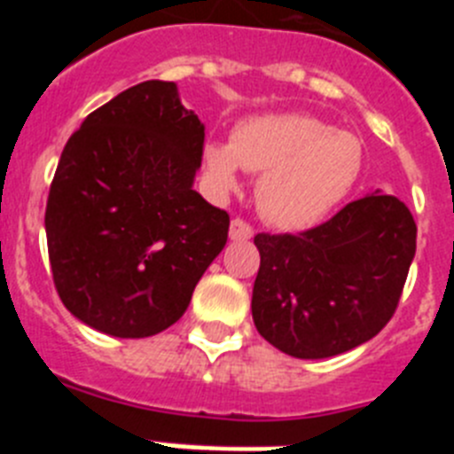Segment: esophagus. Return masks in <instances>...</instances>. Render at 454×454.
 Returning <instances> with one entry per match:
<instances>
[{"mask_svg":"<svg viewBox=\"0 0 454 454\" xmlns=\"http://www.w3.org/2000/svg\"><path fill=\"white\" fill-rule=\"evenodd\" d=\"M252 234H254V231H252V227L246 223V220H240V218L231 220V224H230V239L231 240H247V239H252Z\"/></svg>","mask_w":454,"mask_h":454,"instance_id":"esophagus-1","label":"esophagus"}]
</instances>
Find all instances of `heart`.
Segmentation results:
<instances>
[{
  "label": "heart",
  "instance_id": "b5f03b06",
  "mask_svg": "<svg viewBox=\"0 0 454 454\" xmlns=\"http://www.w3.org/2000/svg\"><path fill=\"white\" fill-rule=\"evenodd\" d=\"M204 172L215 191L239 188L240 168L262 172L256 202L279 230H309L323 223L362 177L359 136L332 129L325 120L298 111L250 115L231 140H208Z\"/></svg>",
  "mask_w": 454,
  "mask_h": 454
}]
</instances>
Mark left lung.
Masks as SVG:
<instances>
[{"label": "left lung", "instance_id": "8db88e82", "mask_svg": "<svg viewBox=\"0 0 454 454\" xmlns=\"http://www.w3.org/2000/svg\"><path fill=\"white\" fill-rule=\"evenodd\" d=\"M256 330L298 359H327L371 340L391 320L416 254L404 202L380 191L302 234H256Z\"/></svg>", "mask_w": 454, "mask_h": 454}]
</instances>
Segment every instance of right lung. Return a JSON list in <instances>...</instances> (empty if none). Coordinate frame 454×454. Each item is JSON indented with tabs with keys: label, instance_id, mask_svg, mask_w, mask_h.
<instances>
[{
	"label": "right lung",
	"instance_id": "obj_1",
	"mask_svg": "<svg viewBox=\"0 0 454 454\" xmlns=\"http://www.w3.org/2000/svg\"><path fill=\"white\" fill-rule=\"evenodd\" d=\"M204 124L175 82H143L70 136L45 211L56 291L118 339L168 330L223 252L230 215L192 191Z\"/></svg>",
	"mask_w": 454,
	"mask_h": 454
}]
</instances>
